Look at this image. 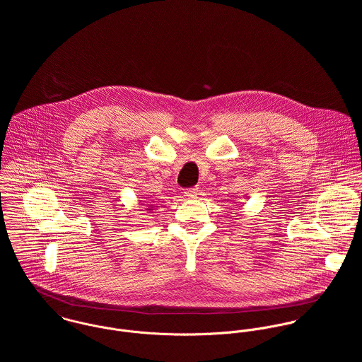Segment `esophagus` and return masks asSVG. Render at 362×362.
Segmentation results:
<instances>
[{
  "instance_id": "34e87169",
  "label": "esophagus",
  "mask_w": 362,
  "mask_h": 362,
  "mask_svg": "<svg viewBox=\"0 0 362 362\" xmlns=\"http://www.w3.org/2000/svg\"><path fill=\"white\" fill-rule=\"evenodd\" d=\"M185 194L189 199H197L199 195V188H189V189H187Z\"/></svg>"
}]
</instances>
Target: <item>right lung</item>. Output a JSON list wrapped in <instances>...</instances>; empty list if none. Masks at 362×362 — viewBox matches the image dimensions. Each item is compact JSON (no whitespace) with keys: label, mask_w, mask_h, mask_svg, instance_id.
I'll return each instance as SVG.
<instances>
[{"label":"right lung","mask_w":362,"mask_h":362,"mask_svg":"<svg viewBox=\"0 0 362 362\" xmlns=\"http://www.w3.org/2000/svg\"><path fill=\"white\" fill-rule=\"evenodd\" d=\"M139 202H142V201H139ZM153 205H148V207H146V210H149V211H151V210H153Z\"/></svg>","instance_id":"1"}]
</instances>
